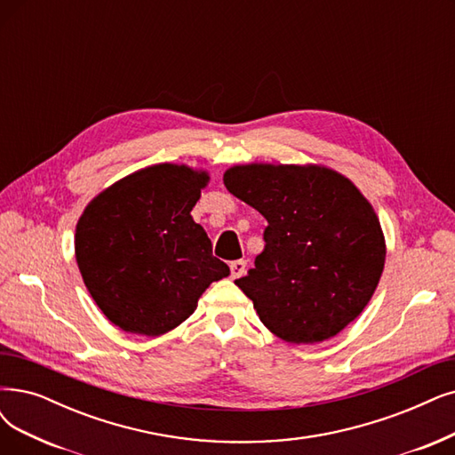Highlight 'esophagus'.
I'll return each instance as SVG.
<instances>
[{"instance_id": "obj_1", "label": "esophagus", "mask_w": 455, "mask_h": 455, "mask_svg": "<svg viewBox=\"0 0 455 455\" xmlns=\"http://www.w3.org/2000/svg\"><path fill=\"white\" fill-rule=\"evenodd\" d=\"M229 268H231V276H233V278H241V276L244 275V272H246V261H244V259L231 261Z\"/></svg>"}]
</instances>
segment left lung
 <instances>
[{
  "label": "left lung",
  "instance_id": "1",
  "mask_svg": "<svg viewBox=\"0 0 455 455\" xmlns=\"http://www.w3.org/2000/svg\"><path fill=\"white\" fill-rule=\"evenodd\" d=\"M224 185L267 218L265 248L235 280L267 329L289 343L324 341L355 321L379 283V218L347 177L323 166L246 164Z\"/></svg>",
  "mask_w": 455,
  "mask_h": 455
}]
</instances>
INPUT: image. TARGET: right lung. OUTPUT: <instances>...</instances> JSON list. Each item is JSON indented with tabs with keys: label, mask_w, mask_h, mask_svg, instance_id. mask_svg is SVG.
Segmentation results:
<instances>
[{
	"label": "right lung",
	"mask_w": 455,
	"mask_h": 455,
	"mask_svg": "<svg viewBox=\"0 0 455 455\" xmlns=\"http://www.w3.org/2000/svg\"><path fill=\"white\" fill-rule=\"evenodd\" d=\"M205 172L156 164L117 180L91 202L75 250L87 291L124 332L160 336L188 319L197 299L229 275L190 216Z\"/></svg>",
	"instance_id": "obj_1"
}]
</instances>
